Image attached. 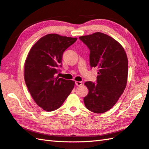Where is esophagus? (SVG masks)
Instances as JSON below:
<instances>
[{
    "instance_id": "34e87169",
    "label": "esophagus",
    "mask_w": 149,
    "mask_h": 149,
    "mask_svg": "<svg viewBox=\"0 0 149 149\" xmlns=\"http://www.w3.org/2000/svg\"><path fill=\"white\" fill-rule=\"evenodd\" d=\"M75 85L77 86H81L83 85V83L81 81H75Z\"/></svg>"
}]
</instances>
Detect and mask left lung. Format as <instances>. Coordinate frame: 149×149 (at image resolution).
<instances>
[{
	"label": "left lung",
	"instance_id": "1",
	"mask_svg": "<svg viewBox=\"0 0 149 149\" xmlns=\"http://www.w3.org/2000/svg\"><path fill=\"white\" fill-rule=\"evenodd\" d=\"M79 39L90 49L91 67L98 69L97 83H85L88 93L84 103L92 112L105 113L114 106L126 86V53L117 41L102 32L80 36Z\"/></svg>",
	"mask_w": 149,
	"mask_h": 149
}]
</instances>
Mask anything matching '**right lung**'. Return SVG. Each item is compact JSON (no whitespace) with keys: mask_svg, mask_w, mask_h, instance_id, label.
Here are the masks:
<instances>
[{"mask_svg":"<svg viewBox=\"0 0 149 149\" xmlns=\"http://www.w3.org/2000/svg\"><path fill=\"white\" fill-rule=\"evenodd\" d=\"M77 39L49 34L38 40L28 53L24 68L26 85L36 104L46 111L58 109L74 87L75 81L56 74L64 51Z\"/></svg>","mask_w":149,"mask_h":149,"instance_id":"right-lung-1","label":"right lung"}]
</instances>
